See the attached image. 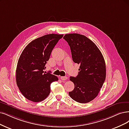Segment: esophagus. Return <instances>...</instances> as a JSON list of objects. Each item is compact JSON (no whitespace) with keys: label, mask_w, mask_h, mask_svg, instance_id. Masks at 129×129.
<instances>
[{"label":"esophagus","mask_w":129,"mask_h":129,"mask_svg":"<svg viewBox=\"0 0 129 129\" xmlns=\"http://www.w3.org/2000/svg\"><path fill=\"white\" fill-rule=\"evenodd\" d=\"M60 79H61V80L64 81V80H67L68 78L66 77H60Z\"/></svg>","instance_id":"esophagus-1"}]
</instances>
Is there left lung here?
<instances>
[{
	"mask_svg": "<svg viewBox=\"0 0 129 129\" xmlns=\"http://www.w3.org/2000/svg\"><path fill=\"white\" fill-rule=\"evenodd\" d=\"M63 38L70 47L73 61L80 65L78 75L70 77L74 89L69 94L78 103H89L97 96L105 80L103 56L97 46L83 35L70 33Z\"/></svg>",
	"mask_w": 129,
	"mask_h": 129,
	"instance_id": "left-lung-1",
	"label": "left lung"
}]
</instances>
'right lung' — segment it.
<instances>
[{"instance_id": "add662e5", "label": "right lung", "mask_w": 129, "mask_h": 129, "mask_svg": "<svg viewBox=\"0 0 129 129\" xmlns=\"http://www.w3.org/2000/svg\"><path fill=\"white\" fill-rule=\"evenodd\" d=\"M63 37L45 35L31 41L23 50L17 65L16 80L21 92L29 101H44L50 92L51 83L58 80L56 76L44 70L52 49Z\"/></svg>"}]
</instances>
